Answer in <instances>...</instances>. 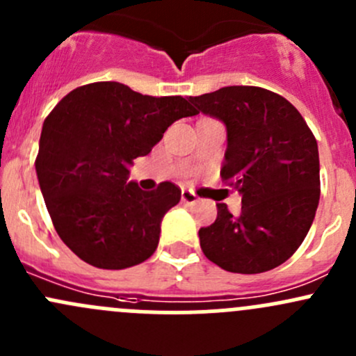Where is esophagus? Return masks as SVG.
<instances>
[{
	"instance_id": "obj_1",
	"label": "esophagus",
	"mask_w": 356,
	"mask_h": 356,
	"mask_svg": "<svg viewBox=\"0 0 356 356\" xmlns=\"http://www.w3.org/2000/svg\"><path fill=\"white\" fill-rule=\"evenodd\" d=\"M181 200H182V203L193 204V203H196V201H198V196H196L193 191H188V189H182Z\"/></svg>"
}]
</instances>
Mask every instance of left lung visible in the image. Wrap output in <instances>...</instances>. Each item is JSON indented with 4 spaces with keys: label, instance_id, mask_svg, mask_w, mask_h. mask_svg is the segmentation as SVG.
<instances>
[{
    "label": "left lung",
    "instance_id": "8db88e82",
    "mask_svg": "<svg viewBox=\"0 0 356 356\" xmlns=\"http://www.w3.org/2000/svg\"><path fill=\"white\" fill-rule=\"evenodd\" d=\"M189 102L227 127L220 175L243 196L239 217L217 203V220L200 229L204 257L236 274L279 267L307 238L318 207L314 132L288 99L257 86H229Z\"/></svg>",
    "mask_w": 356,
    "mask_h": 356
}]
</instances>
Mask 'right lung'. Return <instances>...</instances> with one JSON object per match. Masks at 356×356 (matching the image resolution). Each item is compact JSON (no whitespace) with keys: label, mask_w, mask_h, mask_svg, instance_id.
I'll use <instances>...</instances> for the list:
<instances>
[{"label":"right lung","mask_w":356,"mask_h":356,"mask_svg":"<svg viewBox=\"0 0 356 356\" xmlns=\"http://www.w3.org/2000/svg\"><path fill=\"white\" fill-rule=\"evenodd\" d=\"M198 111L182 96H145L120 82H92L60 99L42 124L35 172L53 225L86 264L120 270L148 260L163 215L181 200L174 182L143 191L129 165L168 125Z\"/></svg>","instance_id":"obj_1"}]
</instances>
